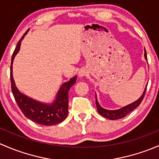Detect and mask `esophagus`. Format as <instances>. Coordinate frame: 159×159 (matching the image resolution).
Listing matches in <instances>:
<instances>
[{
  "label": "esophagus",
  "instance_id": "1",
  "mask_svg": "<svg viewBox=\"0 0 159 159\" xmlns=\"http://www.w3.org/2000/svg\"><path fill=\"white\" fill-rule=\"evenodd\" d=\"M86 72L84 71V70H80L79 72V76L80 77H83V76H84L85 75H86Z\"/></svg>",
  "mask_w": 159,
  "mask_h": 159
}]
</instances>
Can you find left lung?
<instances>
[{
	"label": "left lung",
	"instance_id": "8db88e82",
	"mask_svg": "<svg viewBox=\"0 0 159 159\" xmlns=\"http://www.w3.org/2000/svg\"><path fill=\"white\" fill-rule=\"evenodd\" d=\"M144 56H145V60H147V53L146 51L145 50V53H144ZM148 61V60H147ZM148 85V84H147ZM147 85L145 86V89L144 90L143 93L141 96V97L139 99H137L135 102H132V103L126 106H124V107L121 108V109H117V110H108V109H103L100 106V105L98 102L97 99H96V108H97V111L99 113V115H101L103 117L106 118V119H111V120H116V119H122V118L125 117V116L128 115L129 112H132V110L135 109V108L138 107L139 106L141 102H142V99H144V96H145V92H146V88Z\"/></svg>",
	"mask_w": 159,
	"mask_h": 159
}]
</instances>
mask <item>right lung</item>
<instances>
[{"label":"right lung","instance_id":"add662e5","mask_svg":"<svg viewBox=\"0 0 159 159\" xmlns=\"http://www.w3.org/2000/svg\"><path fill=\"white\" fill-rule=\"evenodd\" d=\"M26 31L17 44L13 53L11 65V90L15 101L20 109L24 116L33 122L42 125H54L63 122L68 115V94L70 87L75 84L76 76L71 78L70 81L64 83L59 89L53 103L47 104L33 99L25 96L18 90L13 78L12 64L15 55L18 53L20 43L24 36L27 34Z\"/></svg>","mask_w":159,"mask_h":159}]
</instances>
